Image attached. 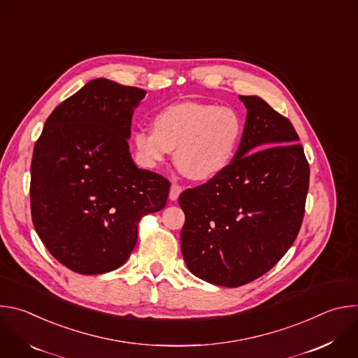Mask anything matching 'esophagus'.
Returning a JSON list of instances; mask_svg holds the SVG:
<instances>
[{"label":"esophagus","mask_w":358,"mask_h":358,"mask_svg":"<svg viewBox=\"0 0 358 358\" xmlns=\"http://www.w3.org/2000/svg\"><path fill=\"white\" fill-rule=\"evenodd\" d=\"M182 192V188H181V185H178V184H173L171 185V188H170V199L171 201H176L178 196H180V194Z\"/></svg>","instance_id":"obj_1"}]
</instances>
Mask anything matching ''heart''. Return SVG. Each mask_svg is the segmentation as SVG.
I'll return each instance as SVG.
<instances>
[{"mask_svg": "<svg viewBox=\"0 0 358 358\" xmlns=\"http://www.w3.org/2000/svg\"><path fill=\"white\" fill-rule=\"evenodd\" d=\"M241 136L242 122L234 109L188 101L157 113L152 130H134L133 147L147 169H157L174 150V163L184 176L207 181L229 166Z\"/></svg>", "mask_w": 358, "mask_h": 358, "instance_id": "b5f03b06", "label": "heart"}]
</instances>
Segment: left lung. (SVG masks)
<instances>
[{"instance_id":"1","label":"left lung","mask_w":358,"mask_h":358,"mask_svg":"<svg viewBox=\"0 0 358 358\" xmlns=\"http://www.w3.org/2000/svg\"><path fill=\"white\" fill-rule=\"evenodd\" d=\"M242 138L217 177L181 192V250L196 278L238 287L271 271L294 242L304 215L310 169L289 119L258 96Z\"/></svg>"}]
</instances>
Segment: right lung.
I'll use <instances>...</instances> for the list:
<instances>
[{
	"instance_id": "add662e5",
	"label": "right lung",
	"mask_w": 358,
	"mask_h": 358,
	"mask_svg": "<svg viewBox=\"0 0 358 358\" xmlns=\"http://www.w3.org/2000/svg\"><path fill=\"white\" fill-rule=\"evenodd\" d=\"M145 90L93 79L45 122L31 163V214L52 257L80 275L120 268L140 220L163 210L170 181L137 169L127 138Z\"/></svg>"
}]
</instances>
